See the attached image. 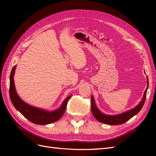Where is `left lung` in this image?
<instances>
[{
  "label": "left lung",
  "mask_w": 156,
  "mask_h": 156,
  "mask_svg": "<svg viewBox=\"0 0 156 156\" xmlns=\"http://www.w3.org/2000/svg\"><path fill=\"white\" fill-rule=\"evenodd\" d=\"M147 83L148 86L146 88V90L144 91L143 98L142 100L139 103V104L136 105L135 107H134L132 109L127 111L125 112L121 113L119 115H107L103 114L100 110L98 109V107L96 105L95 101H94V98L92 96H91V110L92 115L94 116L96 118V120H98L101 123H104L106 124H109V125H119L125 123L126 122L129 120L132 117L136 115L137 113L141 110V108H143L144 103L145 102L146 97V92H147V89L148 88V79L147 77Z\"/></svg>",
  "instance_id": "1"
}]
</instances>
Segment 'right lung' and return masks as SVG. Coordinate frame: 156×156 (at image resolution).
Segmentation results:
<instances>
[{
    "mask_svg": "<svg viewBox=\"0 0 156 156\" xmlns=\"http://www.w3.org/2000/svg\"><path fill=\"white\" fill-rule=\"evenodd\" d=\"M16 68V66H13L10 75V97L13 106L26 119L36 124L45 125L58 120L64 115L68 102L72 95L65 99L59 108L53 111H48L27 104L21 100L16 92L13 81Z\"/></svg>",
    "mask_w": 156,
    "mask_h": 156,
    "instance_id": "obj_1",
    "label": "right lung"
}]
</instances>
